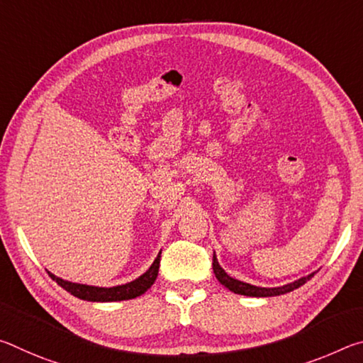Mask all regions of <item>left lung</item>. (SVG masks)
<instances>
[{"label": "left lung", "mask_w": 363, "mask_h": 363, "mask_svg": "<svg viewBox=\"0 0 363 363\" xmlns=\"http://www.w3.org/2000/svg\"><path fill=\"white\" fill-rule=\"evenodd\" d=\"M213 270L216 279L220 281V285H224L225 288H229L230 291L235 294H243V296H253V298H267V296H279V294H285L290 293L293 290H296L301 285H304L307 280H311L314 277V274H309L307 277H303L299 280H294L293 284H288L284 286H275V288H262V286H255L250 284H245V281H240L237 279H232L230 275H227L225 270L219 266L216 255H213Z\"/></svg>", "instance_id": "1"}]
</instances>
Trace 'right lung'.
Here are the masks:
<instances>
[{"label":"right lung","mask_w":363,"mask_h":363,"mask_svg":"<svg viewBox=\"0 0 363 363\" xmlns=\"http://www.w3.org/2000/svg\"><path fill=\"white\" fill-rule=\"evenodd\" d=\"M160 251L157 259L153 261L152 266L149 267L145 274L140 275L139 279L130 281V284L112 286V288H101V286H91V285H82V284H73V281L62 280L60 277L48 272L57 285L64 288L65 291H69L73 296L84 301H93V303H112V301H126L138 298L140 294H144L149 288L153 285V281L157 280L158 269H160Z\"/></svg>","instance_id":"right-lung-1"}]
</instances>
